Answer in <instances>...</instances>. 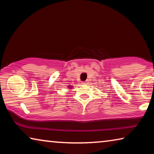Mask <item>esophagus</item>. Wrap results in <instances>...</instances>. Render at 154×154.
I'll return each mask as SVG.
<instances>
[{
	"mask_svg": "<svg viewBox=\"0 0 154 154\" xmlns=\"http://www.w3.org/2000/svg\"><path fill=\"white\" fill-rule=\"evenodd\" d=\"M82 83H83V84H84V85L87 84V83H88V81H85V82H83Z\"/></svg>",
	"mask_w": 154,
	"mask_h": 154,
	"instance_id": "esophagus-1",
	"label": "esophagus"
}]
</instances>
